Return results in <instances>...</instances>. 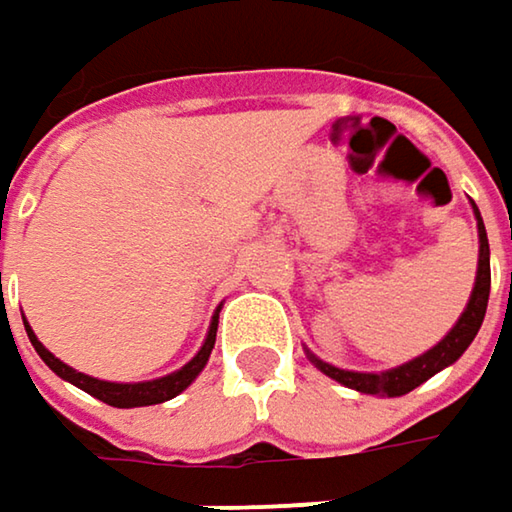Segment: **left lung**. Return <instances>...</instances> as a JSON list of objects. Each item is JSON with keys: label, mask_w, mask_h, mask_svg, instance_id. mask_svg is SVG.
I'll use <instances>...</instances> for the list:
<instances>
[{"label": "left lung", "mask_w": 512, "mask_h": 512, "mask_svg": "<svg viewBox=\"0 0 512 512\" xmlns=\"http://www.w3.org/2000/svg\"><path fill=\"white\" fill-rule=\"evenodd\" d=\"M475 216H478V240H481V255H478V278H475V290H472V299L466 304L463 316L457 319V325L442 337V343H437L431 351H425L422 357L398 366V369H390V372H346V369H337L331 363H322L319 357L310 354V360L334 381H340L343 387H351V390H360V393L369 395H404L410 390H416L419 384H425L428 378H434L440 369L451 366L463 351L469 349V343L475 340L481 322H484V313H487L489 302V240H487V228H484V219L475 208Z\"/></svg>", "instance_id": "left-lung-1"}]
</instances>
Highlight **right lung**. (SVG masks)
<instances>
[{"label":"right lung","instance_id":"right-lung-1","mask_svg":"<svg viewBox=\"0 0 512 512\" xmlns=\"http://www.w3.org/2000/svg\"><path fill=\"white\" fill-rule=\"evenodd\" d=\"M216 319H219V313H216V316H213V322H210L205 346L199 349V354H196L187 366H181L178 372H172V375H166V378H158V381H143V384H111V381H99V378H90V375H84V372H75L72 366L61 363L52 351L46 349V346L34 337V331L28 328V322H25V319L23 322H25V334H28V340H31L34 351L43 357V363H46L55 375H61L64 381L75 384L78 390L96 395L99 401H105V404H111V407H146V404H161V401L175 398L181 390H187V387L193 384V378L205 369L210 351H213V343H216Z\"/></svg>","mask_w":512,"mask_h":512}]
</instances>
